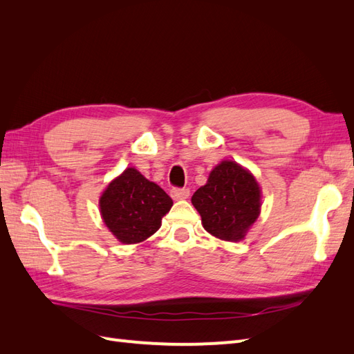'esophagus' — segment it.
<instances>
[{
	"mask_svg": "<svg viewBox=\"0 0 354 354\" xmlns=\"http://www.w3.org/2000/svg\"><path fill=\"white\" fill-rule=\"evenodd\" d=\"M189 189H180V187H174L171 189V196L176 201H181V199H187L189 198Z\"/></svg>",
	"mask_w": 354,
	"mask_h": 354,
	"instance_id": "esophagus-1",
	"label": "esophagus"
}]
</instances>
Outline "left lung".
Masks as SVG:
<instances>
[{
    "label": "left lung",
    "instance_id": "obj_1",
    "mask_svg": "<svg viewBox=\"0 0 354 354\" xmlns=\"http://www.w3.org/2000/svg\"><path fill=\"white\" fill-rule=\"evenodd\" d=\"M192 203L212 236L239 242L260 216L261 190L248 169L223 160L209 173L207 185L195 192Z\"/></svg>",
    "mask_w": 354,
    "mask_h": 354
}]
</instances>
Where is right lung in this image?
I'll return each instance as SVG.
<instances>
[{
    "label": "right lung",
    "mask_w": 354,
    "mask_h": 354,
    "mask_svg": "<svg viewBox=\"0 0 354 354\" xmlns=\"http://www.w3.org/2000/svg\"><path fill=\"white\" fill-rule=\"evenodd\" d=\"M99 207L106 227L118 241L130 245L152 236L173 199L136 168H127L106 187Z\"/></svg>",
    "instance_id": "right-lung-1"
}]
</instances>
